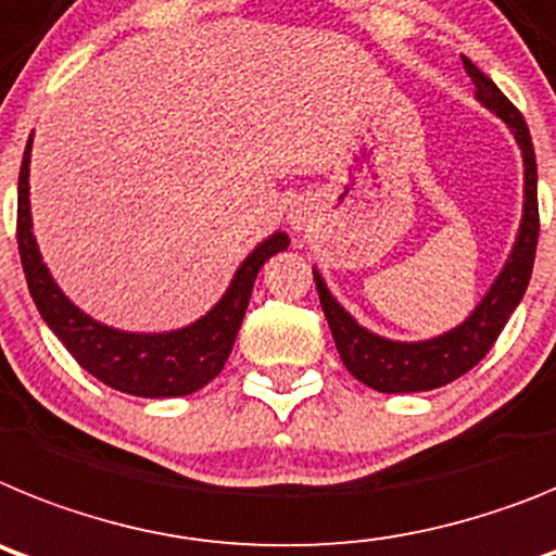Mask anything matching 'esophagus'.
Masks as SVG:
<instances>
[{"label": "esophagus", "instance_id": "1", "mask_svg": "<svg viewBox=\"0 0 556 556\" xmlns=\"http://www.w3.org/2000/svg\"><path fill=\"white\" fill-rule=\"evenodd\" d=\"M293 226H296V229H302V226H305V218H302V215H293Z\"/></svg>", "mask_w": 556, "mask_h": 556}]
</instances>
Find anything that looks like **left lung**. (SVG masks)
I'll use <instances>...</instances> for the list:
<instances>
[{"mask_svg": "<svg viewBox=\"0 0 556 556\" xmlns=\"http://www.w3.org/2000/svg\"><path fill=\"white\" fill-rule=\"evenodd\" d=\"M462 61H465L467 75L476 84V98L509 125L515 139H518L520 151H523V224H520L518 243L511 249L509 263L504 265L501 277L495 279V285L490 288L484 302L472 311V316L467 318L465 325H458L456 330L431 338V341H419V344H400V341H389V338H380L375 332L364 330L330 296L327 285L313 271L318 299H321V311H325L327 325H330L332 338H336L338 355H341L346 369L361 383H366L369 389H378L383 394L428 392V389H439V386L451 383V380L462 378L465 371H470L490 352V346L498 341L501 330L509 321L511 311L520 305L526 285L532 279L534 251H538L540 238L538 162H534L532 134H529V125H526L523 114L509 103L504 91L492 84L490 77L472 64V61H467L465 55H462Z\"/></svg>", "mask_w": 556, "mask_h": 556, "instance_id": "obj_1", "label": "left lung"}]
</instances>
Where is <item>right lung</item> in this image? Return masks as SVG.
Masks as SVG:
<instances>
[{
	"mask_svg": "<svg viewBox=\"0 0 556 556\" xmlns=\"http://www.w3.org/2000/svg\"><path fill=\"white\" fill-rule=\"evenodd\" d=\"M30 142L33 139H27L22 170H18L16 240L27 288L41 318L64 341L77 364L117 392L137 394V397H185L204 389L229 358L260 268L277 251L288 249V235L277 231L251 251L231 279L224 299L204 318H198L195 325L176 332H159V336L111 330L77 311L52 282L47 265L41 263L36 238L30 231V198H27L30 195V185H27Z\"/></svg>",
	"mask_w": 556,
	"mask_h": 556,
	"instance_id": "add662e5",
	"label": "right lung"
}]
</instances>
